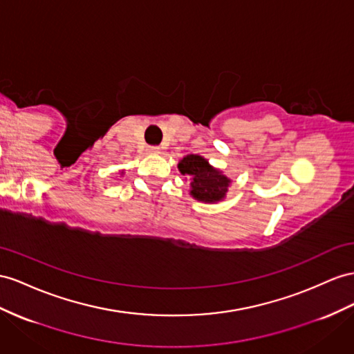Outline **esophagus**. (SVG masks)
I'll return each mask as SVG.
<instances>
[{"instance_id": "obj_1", "label": "esophagus", "mask_w": 354, "mask_h": 354, "mask_svg": "<svg viewBox=\"0 0 354 354\" xmlns=\"http://www.w3.org/2000/svg\"><path fill=\"white\" fill-rule=\"evenodd\" d=\"M149 153H158L160 152V148L158 147H148L147 149Z\"/></svg>"}]
</instances>
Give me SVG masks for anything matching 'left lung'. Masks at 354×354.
<instances>
[{
    "instance_id": "8db88e82",
    "label": "left lung",
    "mask_w": 354,
    "mask_h": 354,
    "mask_svg": "<svg viewBox=\"0 0 354 354\" xmlns=\"http://www.w3.org/2000/svg\"><path fill=\"white\" fill-rule=\"evenodd\" d=\"M180 174L192 179V194L201 202H218L225 196L230 179L207 165L201 156H187L178 165Z\"/></svg>"
}]
</instances>
